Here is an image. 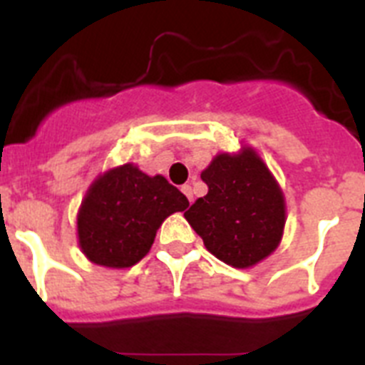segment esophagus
Segmentation results:
<instances>
[{
    "instance_id": "esophagus-1",
    "label": "esophagus",
    "mask_w": 365,
    "mask_h": 365,
    "mask_svg": "<svg viewBox=\"0 0 365 365\" xmlns=\"http://www.w3.org/2000/svg\"><path fill=\"white\" fill-rule=\"evenodd\" d=\"M180 192L185 193L186 197H188V201H190V202L193 201V192H192V186H190V185H182V188H180Z\"/></svg>"
}]
</instances>
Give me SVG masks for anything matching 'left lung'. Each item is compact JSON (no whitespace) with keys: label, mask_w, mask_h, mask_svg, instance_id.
I'll list each match as a JSON object with an SVG mask.
<instances>
[{"label":"left lung","mask_w":365,"mask_h":365,"mask_svg":"<svg viewBox=\"0 0 365 365\" xmlns=\"http://www.w3.org/2000/svg\"><path fill=\"white\" fill-rule=\"evenodd\" d=\"M205 197L185 212L206 250L235 269H247L278 248L285 227V197L252 148L215 155L201 173Z\"/></svg>","instance_id":"1"}]
</instances>
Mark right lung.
I'll list each match as a JSON object with an SVG mask.
<instances>
[{"label":"right lung","instance_id":"add662e5","mask_svg":"<svg viewBox=\"0 0 365 365\" xmlns=\"http://www.w3.org/2000/svg\"><path fill=\"white\" fill-rule=\"evenodd\" d=\"M188 205L163 175H146L135 164L113 168L89 186L80 206V248L96 265L133 267L150 252L164 219Z\"/></svg>","mask_w":365,"mask_h":365}]
</instances>
